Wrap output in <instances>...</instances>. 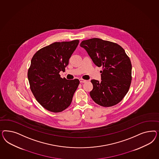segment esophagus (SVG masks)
<instances>
[{
    "mask_svg": "<svg viewBox=\"0 0 159 159\" xmlns=\"http://www.w3.org/2000/svg\"><path fill=\"white\" fill-rule=\"evenodd\" d=\"M79 80H80V83H85V82H87V80H84V79H79Z\"/></svg>",
    "mask_w": 159,
    "mask_h": 159,
    "instance_id": "34e87169",
    "label": "esophagus"
}]
</instances>
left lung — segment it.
Segmentation results:
<instances>
[{
    "label": "left lung",
    "instance_id": "1",
    "mask_svg": "<svg viewBox=\"0 0 159 159\" xmlns=\"http://www.w3.org/2000/svg\"><path fill=\"white\" fill-rule=\"evenodd\" d=\"M80 45L96 66L102 67L101 82L91 80L93 100L105 107L117 104L128 92L132 80V64L125 50L117 43L97 38L84 40Z\"/></svg>",
    "mask_w": 159,
    "mask_h": 159
}]
</instances>
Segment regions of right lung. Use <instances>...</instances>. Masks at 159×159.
Returning <instances> with one entry per match:
<instances>
[{"label": "right lung", "mask_w": 159, "mask_h": 159, "mask_svg": "<svg viewBox=\"0 0 159 159\" xmlns=\"http://www.w3.org/2000/svg\"><path fill=\"white\" fill-rule=\"evenodd\" d=\"M79 43L56 42L40 49L31 59L28 70L30 89L37 101L48 111L59 112L70 105L80 81L61 77Z\"/></svg>", "instance_id": "obj_1"}]
</instances>
